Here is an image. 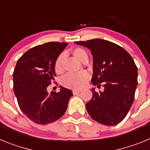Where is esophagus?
Segmentation results:
<instances>
[{"instance_id": "esophagus-1", "label": "esophagus", "mask_w": 150, "mask_h": 150, "mask_svg": "<svg viewBox=\"0 0 150 150\" xmlns=\"http://www.w3.org/2000/svg\"><path fill=\"white\" fill-rule=\"evenodd\" d=\"M80 90H78V89H74L73 90V94H74V95H77L78 93H79V92H80Z\"/></svg>"}]
</instances>
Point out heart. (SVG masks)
<instances>
[{
  "label": "heart",
  "mask_w": 150,
  "mask_h": 150,
  "mask_svg": "<svg viewBox=\"0 0 150 150\" xmlns=\"http://www.w3.org/2000/svg\"><path fill=\"white\" fill-rule=\"evenodd\" d=\"M73 55L76 59L83 62V59L88 58L86 51L82 48H76L73 50ZM64 58V54H61L55 63V71L57 74H60L63 71L62 62ZM88 79V74L86 72H80L79 74H68L62 78V84L65 87L70 88H80L86 84Z\"/></svg>",
  "instance_id": "obj_1"
}]
</instances>
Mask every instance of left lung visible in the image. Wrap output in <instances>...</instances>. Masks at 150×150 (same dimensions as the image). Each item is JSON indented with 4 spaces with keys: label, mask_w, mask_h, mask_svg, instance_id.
Listing matches in <instances>:
<instances>
[{
    "label": "left lung",
    "mask_w": 150,
    "mask_h": 150,
    "mask_svg": "<svg viewBox=\"0 0 150 150\" xmlns=\"http://www.w3.org/2000/svg\"><path fill=\"white\" fill-rule=\"evenodd\" d=\"M75 43L91 50L93 58L91 83L104 87L99 93L91 88L92 98L86 104L95 121L112 126L121 122L134 100L137 86V67L122 47L110 41L93 39Z\"/></svg>",
    "instance_id": "1"
}]
</instances>
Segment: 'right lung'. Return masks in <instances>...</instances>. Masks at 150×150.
<instances>
[{
	"instance_id": "obj_1",
	"label": "right lung",
	"mask_w": 150,
	"mask_h": 150,
	"mask_svg": "<svg viewBox=\"0 0 150 150\" xmlns=\"http://www.w3.org/2000/svg\"><path fill=\"white\" fill-rule=\"evenodd\" d=\"M67 43L50 42L28 50L17 61L13 77V90L21 110L37 124L46 125L64 114L73 96L68 88L49 93L47 87L56 76L55 63Z\"/></svg>"
}]
</instances>
